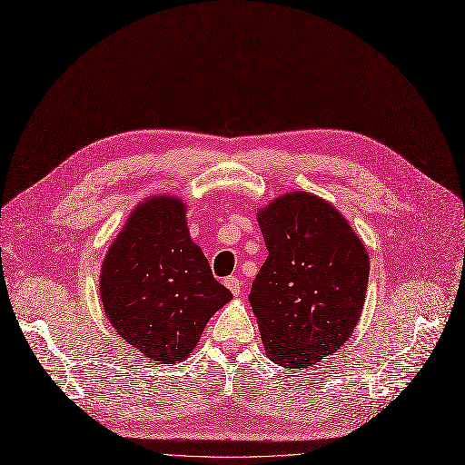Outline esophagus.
<instances>
[{
	"label": "esophagus",
	"mask_w": 465,
	"mask_h": 465,
	"mask_svg": "<svg viewBox=\"0 0 465 465\" xmlns=\"http://www.w3.org/2000/svg\"><path fill=\"white\" fill-rule=\"evenodd\" d=\"M225 287L234 294V296H238L240 292H242V287H243V282L238 279V277H234V275H231V277H225Z\"/></svg>",
	"instance_id": "1"
}]
</instances>
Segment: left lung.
<instances>
[{
	"mask_svg": "<svg viewBox=\"0 0 465 465\" xmlns=\"http://www.w3.org/2000/svg\"><path fill=\"white\" fill-rule=\"evenodd\" d=\"M257 220L268 259L249 303L270 360L303 371L353 333L367 294L369 253L342 213L307 192L273 199Z\"/></svg>",
	"mask_w": 465,
	"mask_h": 465,
	"instance_id": "obj_1",
	"label": "left lung"
}]
</instances>
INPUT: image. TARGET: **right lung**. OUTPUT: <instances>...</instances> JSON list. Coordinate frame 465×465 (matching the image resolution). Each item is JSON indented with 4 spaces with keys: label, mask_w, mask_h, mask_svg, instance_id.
I'll use <instances>...</instances> for the list:
<instances>
[{
    "label": "right lung",
    "mask_w": 465,
    "mask_h": 465,
    "mask_svg": "<svg viewBox=\"0 0 465 465\" xmlns=\"http://www.w3.org/2000/svg\"><path fill=\"white\" fill-rule=\"evenodd\" d=\"M104 312L141 355L183 361L210 316L232 300L212 275L186 223V203L154 195L139 203L100 270Z\"/></svg>",
    "instance_id": "obj_1"
}]
</instances>
